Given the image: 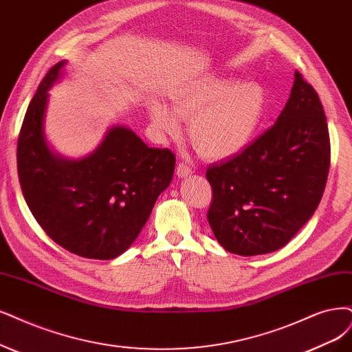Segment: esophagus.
Instances as JSON below:
<instances>
[{"label": "esophagus", "mask_w": 352, "mask_h": 352, "mask_svg": "<svg viewBox=\"0 0 352 352\" xmlns=\"http://www.w3.org/2000/svg\"><path fill=\"white\" fill-rule=\"evenodd\" d=\"M192 173H194L192 168L187 162H179L178 164V166H177V175L179 178H186V177L191 175Z\"/></svg>", "instance_id": "obj_1"}]
</instances>
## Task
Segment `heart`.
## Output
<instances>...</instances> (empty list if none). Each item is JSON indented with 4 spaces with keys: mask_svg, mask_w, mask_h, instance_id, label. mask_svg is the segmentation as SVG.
<instances>
[{
    "mask_svg": "<svg viewBox=\"0 0 352 352\" xmlns=\"http://www.w3.org/2000/svg\"><path fill=\"white\" fill-rule=\"evenodd\" d=\"M169 100L179 119L190 122V140L207 160H226L242 152L258 133L268 107L261 82L226 76L181 88ZM173 113L164 104L152 106L151 120L162 135L179 132Z\"/></svg>",
    "mask_w": 352,
    "mask_h": 352,
    "instance_id": "heart-1",
    "label": "heart"
}]
</instances>
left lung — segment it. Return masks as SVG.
Returning <instances> with one entry per match:
<instances>
[{
	"mask_svg": "<svg viewBox=\"0 0 352 352\" xmlns=\"http://www.w3.org/2000/svg\"><path fill=\"white\" fill-rule=\"evenodd\" d=\"M329 161L322 102L296 71L274 126L241 153L207 169L213 190L207 220L217 242L242 256L287 245L318 209Z\"/></svg>",
	"mask_w": 352,
	"mask_h": 352,
	"instance_id": "left-lung-1",
	"label": "left lung"
}]
</instances>
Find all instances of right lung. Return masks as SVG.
<instances>
[{"label": "right lung", "instance_id": "obj_1", "mask_svg": "<svg viewBox=\"0 0 352 352\" xmlns=\"http://www.w3.org/2000/svg\"><path fill=\"white\" fill-rule=\"evenodd\" d=\"M58 62L25 111L17 145L23 196L47 236L84 258L111 259L139 236L160 194L171 183L175 155L149 148L132 129L111 126L82 158H65L45 135L49 89L65 74Z\"/></svg>", "mask_w": 352, "mask_h": 352}]
</instances>
